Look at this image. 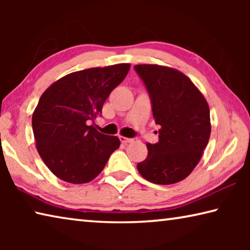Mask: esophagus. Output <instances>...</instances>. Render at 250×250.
Listing matches in <instances>:
<instances>
[{
	"instance_id": "34e87169",
	"label": "esophagus",
	"mask_w": 250,
	"mask_h": 250,
	"mask_svg": "<svg viewBox=\"0 0 250 250\" xmlns=\"http://www.w3.org/2000/svg\"><path fill=\"white\" fill-rule=\"evenodd\" d=\"M119 139H120V141H121L122 143H125V145H126V143H130V142H133V139H131V138H125V137H122V135H120Z\"/></svg>"
}]
</instances>
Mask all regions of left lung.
I'll return each instance as SVG.
<instances>
[{"mask_svg": "<svg viewBox=\"0 0 250 250\" xmlns=\"http://www.w3.org/2000/svg\"><path fill=\"white\" fill-rule=\"evenodd\" d=\"M134 69L149 92L159 142L146 143L138 171L151 183L170 185L186 179L200 162L210 135L209 107L188 76L167 66L142 64Z\"/></svg>", "mask_w": 250, "mask_h": 250, "instance_id": "obj_1", "label": "left lung"}]
</instances>
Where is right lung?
<instances>
[{
    "label": "right lung",
    "instance_id": "add662e5",
    "mask_svg": "<svg viewBox=\"0 0 250 250\" xmlns=\"http://www.w3.org/2000/svg\"><path fill=\"white\" fill-rule=\"evenodd\" d=\"M129 69L130 64H117L75 71L41 96L32 117L34 138L42 160L58 179L88 183L120 146L117 137L100 133L88 122L100 115Z\"/></svg>",
    "mask_w": 250,
    "mask_h": 250
}]
</instances>
